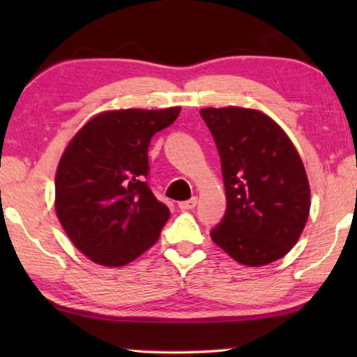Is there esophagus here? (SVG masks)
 Listing matches in <instances>:
<instances>
[{
  "mask_svg": "<svg viewBox=\"0 0 357 357\" xmlns=\"http://www.w3.org/2000/svg\"><path fill=\"white\" fill-rule=\"evenodd\" d=\"M197 203H198V198H192V199H187V202L178 203V208L182 209V211H188V209H193L197 206Z\"/></svg>",
  "mask_w": 357,
  "mask_h": 357,
  "instance_id": "1",
  "label": "esophagus"
}]
</instances>
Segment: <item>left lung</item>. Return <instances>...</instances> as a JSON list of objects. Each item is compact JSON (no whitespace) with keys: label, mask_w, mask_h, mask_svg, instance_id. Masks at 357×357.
<instances>
[{"label":"left lung","mask_w":357,"mask_h":357,"mask_svg":"<svg viewBox=\"0 0 357 357\" xmlns=\"http://www.w3.org/2000/svg\"><path fill=\"white\" fill-rule=\"evenodd\" d=\"M221 155L226 216L211 238L247 266L280 260L299 241L310 213L305 167L286 131L257 109L199 110Z\"/></svg>","instance_id":"left-lung-1"}]
</instances>
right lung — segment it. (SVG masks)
<instances>
[{
  "label": "right lung",
  "mask_w": 357,
  "mask_h": 357,
  "mask_svg": "<svg viewBox=\"0 0 357 357\" xmlns=\"http://www.w3.org/2000/svg\"><path fill=\"white\" fill-rule=\"evenodd\" d=\"M180 109L100 112L66 144L55 175V211L91 261L125 266L158 242L170 211L144 182L148 148Z\"/></svg>",
  "instance_id": "add662e5"
}]
</instances>
